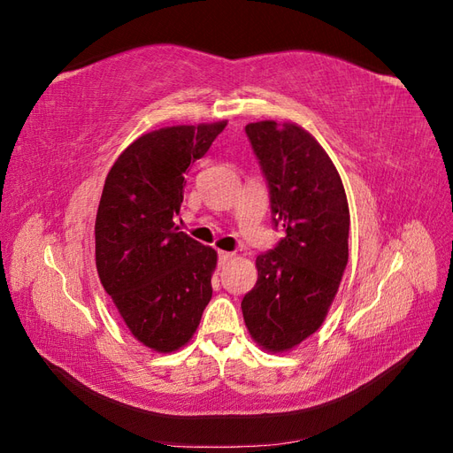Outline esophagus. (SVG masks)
<instances>
[{
	"label": "esophagus",
	"instance_id": "obj_1",
	"mask_svg": "<svg viewBox=\"0 0 453 453\" xmlns=\"http://www.w3.org/2000/svg\"><path fill=\"white\" fill-rule=\"evenodd\" d=\"M232 257H234V253H228V251H219V260H221V265H226Z\"/></svg>",
	"mask_w": 453,
	"mask_h": 453
}]
</instances>
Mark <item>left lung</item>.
Instances as JSON below:
<instances>
[{
	"label": "left lung",
	"mask_w": 453,
	"mask_h": 453,
	"mask_svg": "<svg viewBox=\"0 0 453 453\" xmlns=\"http://www.w3.org/2000/svg\"><path fill=\"white\" fill-rule=\"evenodd\" d=\"M245 134L266 177L273 226L285 234L257 257L242 311L257 344L280 353L326 318L348 265L349 208L333 160L303 127L260 120Z\"/></svg>",
	"instance_id": "left-lung-1"
}]
</instances>
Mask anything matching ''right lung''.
<instances>
[{
  "mask_svg": "<svg viewBox=\"0 0 453 453\" xmlns=\"http://www.w3.org/2000/svg\"><path fill=\"white\" fill-rule=\"evenodd\" d=\"M226 120L143 134L109 170L96 215V268L122 321L143 346L183 348L211 298L217 253L175 226L185 172Z\"/></svg>",
  "mask_w": 453,
  "mask_h": 453,
  "instance_id": "right-lung-1",
  "label": "right lung"
}]
</instances>
